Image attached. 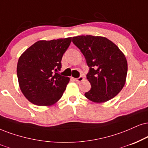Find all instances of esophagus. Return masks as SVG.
Segmentation results:
<instances>
[{"label": "esophagus", "mask_w": 148, "mask_h": 148, "mask_svg": "<svg viewBox=\"0 0 148 148\" xmlns=\"http://www.w3.org/2000/svg\"><path fill=\"white\" fill-rule=\"evenodd\" d=\"M73 80L74 81H75L76 82H80L83 81L84 77H82V76H80V77H77V78H73Z\"/></svg>", "instance_id": "obj_1"}]
</instances>
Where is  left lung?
<instances>
[{
	"label": "left lung",
	"instance_id": "left-lung-1",
	"mask_svg": "<svg viewBox=\"0 0 148 148\" xmlns=\"http://www.w3.org/2000/svg\"><path fill=\"white\" fill-rule=\"evenodd\" d=\"M73 42L84 56L89 71L90 90L84 94L90 101L101 103L117 95L124 86L127 72L126 58L106 38L93 36L73 37Z\"/></svg>",
	"mask_w": 148,
	"mask_h": 148
}]
</instances>
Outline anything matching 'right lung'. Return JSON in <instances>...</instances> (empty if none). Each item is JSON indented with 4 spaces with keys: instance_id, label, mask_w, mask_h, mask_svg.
Returning <instances> with one entry per match:
<instances>
[{
    "instance_id": "right-lung-1",
    "label": "right lung",
    "mask_w": 148,
    "mask_h": 148,
    "mask_svg": "<svg viewBox=\"0 0 148 148\" xmlns=\"http://www.w3.org/2000/svg\"><path fill=\"white\" fill-rule=\"evenodd\" d=\"M71 42V38L40 40L21 55L17 76L24 95L34 104L51 106L62 96L69 82L58 73L62 58Z\"/></svg>"
}]
</instances>
